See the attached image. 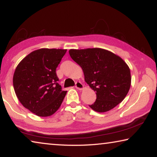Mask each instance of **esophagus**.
<instances>
[{
    "mask_svg": "<svg viewBox=\"0 0 157 157\" xmlns=\"http://www.w3.org/2000/svg\"><path fill=\"white\" fill-rule=\"evenodd\" d=\"M75 87L79 90H83L84 89V85L82 84L80 82H77L75 83Z\"/></svg>",
    "mask_w": 157,
    "mask_h": 157,
    "instance_id": "obj_1",
    "label": "esophagus"
}]
</instances>
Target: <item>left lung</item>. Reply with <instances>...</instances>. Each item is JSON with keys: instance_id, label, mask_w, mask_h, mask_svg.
I'll use <instances>...</instances> for the list:
<instances>
[{"instance_id": "8db88e82", "label": "left lung", "mask_w": 157, "mask_h": 157, "mask_svg": "<svg viewBox=\"0 0 157 157\" xmlns=\"http://www.w3.org/2000/svg\"><path fill=\"white\" fill-rule=\"evenodd\" d=\"M69 55L80 66L85 82L96 94L95 102L89 105L93 110L107 112L124 99L132 78L128 65L121 57L100 48L71 49Z\"/></svg>"}]
</instances>
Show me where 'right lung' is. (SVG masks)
Instances as JSON below:
<instances>
[{"instance_id":"right-lung-1","label":"right lung","mask_w":157,"mask_h":157,"mask_svg":"<svg viewBox=\"0 0 157 157\" xmlns=\"http://www.w3.org/2000/svg\"><path fill=\"white\" fill-rule=\"evenodd\" d=\"M66 50H34L15 69L13 76L15 94L23 107L36 116H52L62 105L67 91H62L57 83L56 68Z\"/></svg>"}]
</instances>
